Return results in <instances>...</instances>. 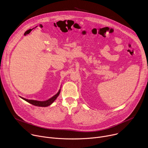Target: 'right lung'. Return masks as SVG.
Segmentation results:
<instances>
[{
  "label": "right lung",
  "mask_w": 148,
  "mask_h": 148,
  "mask_svg": "<svg viewBox=\"0 0 148 148\" xmlns=\"http://www.w3.org/2000/svg\"><path fill=\"white\" fill-rule=\"evenodd\" d=\"M60 93V89L59 90V91H58V92L54 95L53 97H52L51 98H49L46 101H37V100H33V99H26L25 98L21 97H20L21 98L24 99L25 101H27V102L34 105V106H37V107H46L48 106H50V105H51L54 101L57 99V98L58 97V96L59 95Z\"/></svg>",
  "instance_id": "obj_1"
}]
</instances>
